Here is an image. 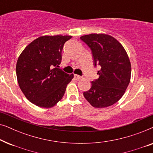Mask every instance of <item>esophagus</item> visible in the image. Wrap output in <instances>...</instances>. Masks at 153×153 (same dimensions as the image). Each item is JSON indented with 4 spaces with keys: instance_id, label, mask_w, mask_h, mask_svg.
<instances>
[{
    "instance_id": "esophagus-1",
    "label": "esophagus",
    "mask_w": 153,
    "mask_h": 153,
    "mask_svg": "<svg viewBox=\"0 0 153 153\" xmlns=\"http://www.w3.org/2000/svg\"><path fill=\"white\" fill-rule=\"evenodd\" d=\"M74 78L76 79V80H79V79L81 78V76H79V75H78V74H74Z\"/></svg>"
}]
</instances>
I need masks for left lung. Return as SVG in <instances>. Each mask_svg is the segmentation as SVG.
Instances as JSON below:
<instances>
[{"instance_id": "left-lung-1", "label": "left lung", "mask_w": 153, "mask_h": 153, "mask_svg": "<svg viewBox=\"0 0 153 153\" xmlns=\"http://www.w3.org/2000/svg\"><path fill=\"white\" fill-rule=\"evenodd\" d=\"M80 39L91 50L95 68L100 66L99 78L91 82L83 96L95 108L116 103L124 95L131 77V64L122 45L110 35L90 34Z\"/></svg>"}]
</instances>
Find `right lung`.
I'll use <instances>...</instances> for the list:
<instances>
[{
  "instance_id": "add662e5",
  "label": "right lung",
  "mask_w": 153,
  "mask_h": 153,
  "mask_svg": "<svg viewBox=\"0 0 153 153\" xmlns=\"http://www.w3.org/2000/svg\"><path fill=\"white\" fill-rule=\"evenodd\" d=\"M71 38L68 35L38 37L18 58L16 72L20 88L29 101L39 107L56 105L74 77L58 68L63 46Z\"/></svg>"
}]
</instances>
